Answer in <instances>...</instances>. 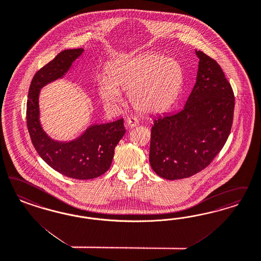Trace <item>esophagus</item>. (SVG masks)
<instances>
[{
	"label": "esophagus",
	"instance_id": "esophagus-1",
	"mask_svg": "<svg viewBox=\"0 0 261 261\" xmlns=\"http://www.w3.org/2000/svg\"><path fill=\"white\" fill-rule=\"evenodd\" d=\"M126 123H127V125L129 126V127H135V126L139 124V119L135 117H128Z\"/></svg>",
	"mask_w": 261,
	"mask_h": 261
}]
</instances>
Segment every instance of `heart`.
Wrapping results in <instances>:
<instances>
[{"instance_id":"heart-1","label":"heart","mask_w":261,"mask_h":261,"mask_svg":"<svg viewBox=\"0 0 261 261\" xmlns=\"http://www.w3.org/2000/svg\"><path fill=\"white\" fill-rule=\"evenodd\" d=\"M184 73L180 63L166 56L147 53L117 63L109 76L99 79L97 90L109 105L121 100L120 90L140 112L154 114L169 108L183 89Z\"/></svg>"}]
</instances>
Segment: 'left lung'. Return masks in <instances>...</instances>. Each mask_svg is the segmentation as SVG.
<instances>
[{
  "instance_id": "obj_1",
  "label": "left lung",
  "mask_w": 261,
  "mask_h": 261,
  "mask_svg": "<svg viewBox=\"0 0 261 261\" xmlns=\"http://www.w3.org/2000/svg\"><path fill=\"white\" fill-rule=\"evenodd\" d=\"M195 52L197 79L184 108L153 121L149 163L165 179L186 178L205 169L222 150L232 125L230 84L216 61Z\"/></svg>"
}]
</instances>
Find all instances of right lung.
Segmentation results:
<instances>
[{
    "instance_id": "obj_1",
    "label": "right lung",
    "mask_w": 261,
    "mask_h": 261,
    "mask_svg": "<svg viewBox=\"0 0 261 261\" xmlns=\"http://www.w3.org/2000/svg\"><path fill=\"white\" fill-rule=\"evenodd\" d=\"M84 50L68 49L57 55L34 76L28 95L27 126L36 151L55 171L74 179H92L108 171L115 147L125 134L123 118L108 123L90 124L70 141H58L40 122L39 93L47 84L62 79Z\"/></svg>"
}]
</instances>
